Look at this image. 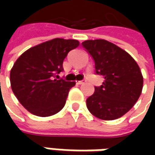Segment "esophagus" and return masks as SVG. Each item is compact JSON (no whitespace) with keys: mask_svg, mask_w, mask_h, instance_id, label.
<instances>
[{"mask_svg":"<svg viewBox=\"0 0 155 155\" xmlns=\"http://www.w3.org/2000/svg\"><path fill=\"white\" fill-rule=\"evenodd\" d=\"M85 82H86V81H85V80H80V81H78V84H84V83H85Z\"/></svg>","mask_w":155,"mask_h":155,"instance_id":"34e87169","label":"esophagus"}]
</instances>
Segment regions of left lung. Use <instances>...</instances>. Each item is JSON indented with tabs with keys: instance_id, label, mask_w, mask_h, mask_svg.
<instances>
[{
	"instance_id": "1",
	"label": "left lung",
	"mask_w": 155,
	"mask_h": 155,
	"mask_svg": "<svg viewBox=\"0 0 155 155\" xmlns=\"http://www.w3.org/2000/svg\"><path fill=\"white\" fill-rule=\"evenodd\" d=\"M95 61L96 73L104 76L103 85L86 100L89 111L110 121L125 115L140 97L143 77L140 67L126 51L105 39L82 43Z\"/></svg>"
}]
</instances>
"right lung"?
<instances>
[{
  "label": "right lung",
  "instance_id": "right-lung-1",
  "mask_svg": "<svg viewBox=\"0 0 155 155\" xmlns=\"http://www.w3.org/2000/svg\"><path fill=\"white\" fill-rule=\"evenodd\" d=\"M79 45L77 39H56L33 46L17 58L10 71L12 91L33 115L50 116L62 110L76 82L55 79L68 52Z\"/></svg>",
  "mask_w": 155,
  "mask_h": 155
}]
</instances>
